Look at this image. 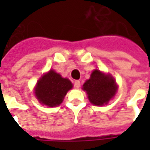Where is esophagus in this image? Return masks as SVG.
<instances>
[{"label":"esophagus","instance_id":"obj_1","mask_svg":"<svg viewBox=\"0 0 150 150\" xmlns=\"http://www.w3.org/2000/svg\"><path fill=\"white\" fill-rule=\"evenodd\" d=\"M74 85H75V87L76 88H79L80 87V81L79 80H75L74 82Z\"/></svg>","mask_w":150,"mask_h":150}]
</instances>
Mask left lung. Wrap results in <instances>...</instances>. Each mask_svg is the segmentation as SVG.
Segmentation results:
<instances>
[{
    "instance_id": "obj_1",
    "label": "left lung",
    "mask_w": 150,
    "mask_h": 150,
    "mask_svg": "<svg viewBox=\"0 0 150 150\" xmlns=\"http://www.w3.org/2000/svg\"><path fill=\"white\" fill-rule=\"evenodd\" d=\"M116 88L115 80L99 70H95L91 73V78L85 82L83 87L91 104L100 106L108 104L115 96Z\"/></svg>"
}]
</instances>
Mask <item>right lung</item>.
Returning <instances> with one entry per match:
<instances>
[{
    "mask_svg": "<svg viewBox=\"0 0 150 150\" xmlns=\"http://www.w3.org/2000/svg\"><path fill=\"white\" fill-rule=\"evenodd\" d=\"M71 88L72 83L69 79L50 70L39 79L35 88V96L40 103L54 107L62 103L67 92Z\"/></svg>",
    "mask_w": 150,
    "mask_h": 150,
    "instance_id": "obj_1",
    "label": "right lung"
}]
</instances>
